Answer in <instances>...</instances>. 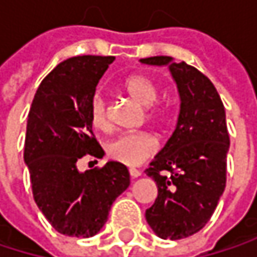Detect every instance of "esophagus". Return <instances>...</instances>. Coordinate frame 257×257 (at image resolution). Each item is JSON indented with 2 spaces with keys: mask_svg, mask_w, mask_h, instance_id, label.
Here are the masks:
<instances>
[{
  "mask_svg": "<svg viewBox=\"0 0 257 257\" xmlns=\"http://www.w3.org/2000/svg\"><path fill=\"white\" fill-rule=\"evenodd\" d=\"M129 174H131L132 179H137V177L141 176V171H140V170H135V168H131V170H129Z\"/></svg>",
  "mask_w": 257,
  "mask_h": 257,
  "instance_id": "1",
  "label": "esophagus"
}]
</instances>
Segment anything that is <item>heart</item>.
I'll use <instances>...</instances> for the list:
<instances>
[{
	"instance_id": "obj_1",
	"label": "heart",
	"mask_w": 257,
	"mask_h": 257,
	"mask_svg": "<svg viewBox=\"0 0 257 257\" xmlns=\"http://www.w3.org/2000/svg\"><path fill=\"white\" fill-rule=\"evenodd\" d=\"M122 89L135 102H138L143 107H147L146 119L149 122L161 125L165 120L164 110L155 107V102L158 101L159 96V90L152 78L144 74H132L123 80ZM89 120L90 125L98 131H107L110 128L108 107L101 95H95L90 99ZM158 147H159L158 138L153 134L143 131V132L122 134L110 140L105 146V153L110 159L119 164L135 167L143 164L152 155H155Z\"/></svg>"
}]
</instances>
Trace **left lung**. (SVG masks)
Returning <instances> with one entry per match:
<instances>
[{
    "label": "left lung",
    "instance_id": "8db88e82",
    "mask_svg": "<svg viewBox=\"0 0 257 257\" xmlns=\"http://www.w3.org/2000/svg\"><path fill=\"white\" fill-rule=\"evenodd\" d=\"M141 62L168 65L179 89L176 131L146 170L158 184V198L146 219L158 236L181 239L207 225L226 186L229 132L225 107L214 84L195 67L176 64L171 56Z\"/></svg>",
    "mask_w": 257,
    "mask_h": 257
}]
</instances>
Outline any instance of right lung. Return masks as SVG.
Masks as SVG:
<instances>
[{
	"instance_id": "1",
	"label": "right lung",
	"mask_w": 257,
	"mask_h": 257,
	"mask_svg": "<svg viewBox=\"0 0 257 257\" xmlns=\"http://www.w3.org/2000/svg\"><path fill=\"white\" fill-rule=\"evenodd\" d=\"M113 61L84 55L61 62L38 86L28 114L24 159L34 199L49 223L68 236L98 233L129 186L128 168L114 161L77 170L83 156L104 155L92 132L89 104Z\"/></svg>"
}]
</instances>
